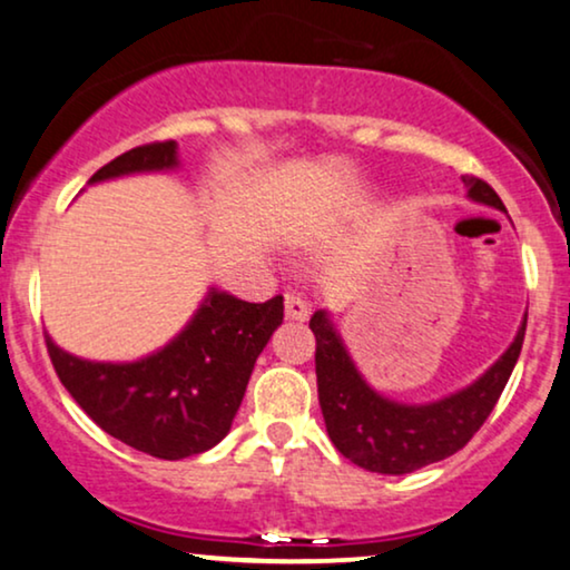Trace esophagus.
I'll use <instances>...</instances> for the list:
<instances>
[{"label":"esophagus","instance_id":"34e87169","mask_svg":"<svg viewBox=\"0 0 570 570\" xmlns=\"http://www.w3.org/2000/svg\"><path fill=\"white\" fill-rule=\"evenodd\" d=\"M285 317L287 320H296V322H304L308 317V306L306 301L296 296V293H287L285 296Z\"/></svg>","mask_w":570,"mask_h":570}]
</instances>
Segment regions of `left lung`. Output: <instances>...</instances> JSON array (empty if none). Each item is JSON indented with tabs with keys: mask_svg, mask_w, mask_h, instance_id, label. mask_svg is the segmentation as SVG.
Instances as JSON below:
<instances>
[{
	"mask_svg": "<svg viewBox=\"0 0 570 570\" xmlns=\"http://www.w3.org/2000/svg\"><path fill=\"white\" fill-rule=\"evenodd\" d=\"M462 185L470 200L504 210L500 195L483 179L465 174ZM308 327L317 338V391L330 441L354 465L385 475L412 473L460 452L500 402L525 335L523 320L510 348L479 381L439 402L410 406L391 402L364 383L325 312H314Z\"/></svg>",
	"mask_w": 570,
	"mask_h": 570,
	"instance_id": "1",
	"label": "left lung"
}]
</instances>
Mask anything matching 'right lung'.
<instances>
[{
    "label": "right lung",
    "instance_id": "obj_1",
    "mask_svg": "<svg viewBox=\"0 0 570 570\" xmlns=\"http://www.w3.org/2000/svg\"><path fill=\"white\" fill-rule=\"evenodd\" d=\"M177 166V142H150L105 164L89 181ZM283 296L248 304L214 291L168 346L129 364L87 362L47 351L76 404L114 439L158 460H181L229 433L253 364L283 325Z\"/></svg>",
    "mask_w": 570,
    "mask_h": 570
}]
</instances>
